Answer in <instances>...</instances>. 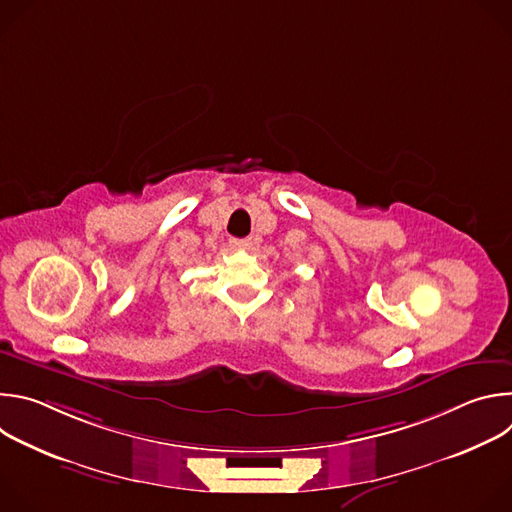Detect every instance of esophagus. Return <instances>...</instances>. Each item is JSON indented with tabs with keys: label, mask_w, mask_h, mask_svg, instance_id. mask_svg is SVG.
I'll use <instances>...</instances> for the list:
<instances>
[{
	"label": "esophagus",
	"mask_w": 512,
	"mask_h": 512,
	"mask_svg": "<svg viewBox=\"0 0 512 512\" xmlns=\"http://www.w3.org/2000/svg\"><path fill=\"white\" fill-rule=\"evenodd\" d=\"M231 243H233V247H239V249H249L253 245L251 237H247V239H231Z\"/></svg>",
	"instance_id": "esophagus-1"
}]
</instances>
